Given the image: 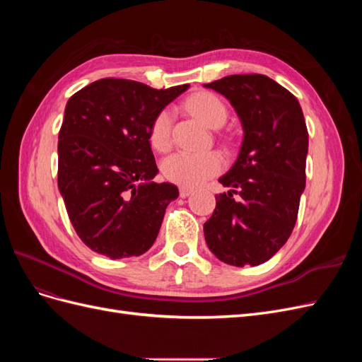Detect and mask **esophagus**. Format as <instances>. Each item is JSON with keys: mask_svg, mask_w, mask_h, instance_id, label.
<instances>
[{"mask_svg": "<svg viewBox=\"0 0 362 362\" xmlns=\"http://www.w3.org/2000/svg\"><path fill=\"white\" fill-rule=\"evenodd\" d=\"M192 193H193V190L189 189V187H181L180 189V196H181V198H189Z\"/></svg>", "mask_w": 362, "mask_h": 362, "instance_id": "1", "label": "esophagus"}]
</instances>
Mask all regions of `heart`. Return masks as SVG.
<instances>
[{
  "label": "heart",
  "mask_w": 362,
  "mask_h": 362,
  "mask_svg": "<svg viewBox=\"0 0 362 362\" xmlns=\"http://www.w3.org/2000/svg\"><path fill=\"white\" fill-rule=\"evenodd\" d=\"M189 110L210 128H221L228 119V108L217 95L211 92H198L192 95L187 103ZM173 112L163 108L157 113L149 128V141L157 151H166L170 146V127ZM225 166L223 158L217 152H189L178 151L161 163L164 178L182 187H196L208 178L214 177Z\"/></svg>",
  "instance_id": "1"
}]
</instances>
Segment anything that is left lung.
<instances>
[{
  "label": "left lung",
  "mask_w": 362,
  "mask_h": 362,
  "mask_svg": "<svg viewBox=\"0 0 362 362\" xmlns=\"http://www.w3.org/2000/svg\"><path fill=\"white\" fill-rule=\"evenodd\" d=\"M204 86L231 103L243 128L238 157L218 178L231 190L216 196L204 223L205 242L229 266H258L286 245L298 218L308 154L302 108L286 87L261 74L228 75Z\"/></svg>",
  "instance_id": "obj_1"
}]
</instances>
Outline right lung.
Returning <instances> with one entry per match:
<instances>
[{"label": "right lung", "mask_w": 362, "mask_h": 362, "mask_svg": "<svg viewBox=\"0 0 362 362\" xmlns=\"http://www.w3.org/2000/svg\"><path fill=\"white\" fill-rule=\"evenodd\" d=\"M189 84L170 89L103 78L74 93L59 133V190L81 242L112 259L154 245L177 185L157 184L152 120Z\"/></svg>", "instance_id": "add662e5"}]
</instances>
